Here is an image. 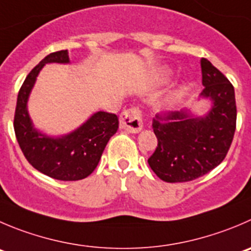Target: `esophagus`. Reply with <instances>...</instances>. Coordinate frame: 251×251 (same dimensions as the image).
<instances>
[{
  "instance_id": "obj_1",
  "label": "esophagus",
  "mask_w": 251,
  "mask_h": 251,
  "mask_svg": "<svg viewBox=\"0 0 251 251\" xmlns=\"http://www.w3.org/2000/svg\"><path fill=\"white\" fill-rule=\"evenodd\" d=\"M119 127L128 133H138L143 128L140 111L135 107L128 108L119 117Z\"/></svg>"
}]
</instances>
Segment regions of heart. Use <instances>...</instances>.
I'll list each match as a JSON object with an SVG mask.
<instances>
[{"label":"heart","mask_w":251,"mask_h":251,"mask_svg":"<svg viewBox=\"0 0 251 251\" xmlns=\"http://www.w3.org/2000/svg\"><path fill=\"white\" fill-rule=\"evenodd\" d=\"M173 74H174L173 70H171L170 68H161L156 71V74H155V80H156L157 83H165V82H168V81L171 80V77H173ZM178 99H180V96H178V95H176V96L174 97L173 103L164 104V106L160 107V111L161 112L171 111L174 107V103H175Z\"/></svg>","instance_id":"b5f03b06"}]
</instances>
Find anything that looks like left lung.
I'll use <instances>...</instances> for the list:
<instances>
[{
  "label": "left lung",
  "mask_w": 251,
  "mask_h": 251,
  "mask_svg": "<svg viewBox=\"0 0 251 251\" xmlns=\"http://www.w3.org/2000/svg\"><path fill=\"white\" fill-rule=\"evenodd\" d=\"M202 85L197 101L209 102L208 111L173 112L152 122L157 147L148 164L165 182H186L203 176L226 157L237 122L234 87L207 59H201Z\"/></svg>",
  "instance_id": "1"
}]
</instances>
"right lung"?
Listing matches in <instances>:
<instances>
[{"label":"right lung","mask_w":251,"mask_h":251,"mask_svg":"<svg viewBox=\"0 0 251 251\" xmlns=\"http://www.w3.org/2000/svg\"><path fill=\"white\" fill-rule=\"evenodd\" d=\"M47 64H70L69 51L47 55L25 77L14 114L17 142L30 165L44 175L61 181L82 180L99 165L107 143L118 129V118L113 113L97 111L66 134L50 135L38 129L28 112V101Z\"/></svg>","instance_id":"obj_1"}]
</instances>
